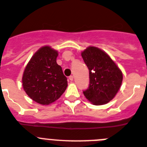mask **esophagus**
<instances>
[{
    "label": "esophagus",
    "mask_w": 147,
    "mask_h": 147,
    "mask_svg": "<svg viewBox=\"0 0 147 147\" xmlns=\"http://www.w3.org/2000/svg\"><path fill=\"white\" fill-rule=\"evenodd\" d=\"M73 78H73V76H72V75H70L69 77V79L71 81H73Z\"/></svg>",
    "instance_id": "34e87169"
}]
</instances>
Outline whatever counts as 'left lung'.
Here are the masks:
<instances>
[{"mask_svg":"<svg viewBox=\"0 0 147 147\" xmlns=\"http://www.w3.org/2000/svg\"><path fill=\"white\" fill-rule=\"evenodd\" d=\"M89 72V85L84 96L94 105H103L112 100L123 81V74L108 55L95 47L81 53Z\"/></svg>","mask_w":147,"mask_h":147,"instance_id":"8db88e82","label":"left lung"}]
</instances>
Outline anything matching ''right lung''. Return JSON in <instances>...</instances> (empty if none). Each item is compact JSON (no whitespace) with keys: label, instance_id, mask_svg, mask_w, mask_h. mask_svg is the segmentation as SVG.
I'll return each mask as SVG.
<instances>
[{"label":"right lung","instance_id":"1","mask_svg":"<svg viewBox=\"0 0 147 147\" xmlns=\"http://www.w3.org/2000/svg\"><path fill=\"white\" fill-rule=\"evenodd\" d=\"M58 51L46 46L32 57L24 72L23 87L28 96L42 105H49L62 95L67 78L57 63Z\"/></svg>","mask_w":147,"mask_h":147}]
</instances>
